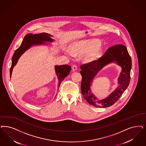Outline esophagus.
I'll use <instances>...</instances> for the list:
<instances>
[{"mask_svg": "<svg viewBox=\"0 0 146 146\" xmlns=\"http://www.w3.org/2000/svg\"><path fill=\"white\" fill-rule=\"evenodd\" d=\"M78 69V67L76 65L72 66V70L74 72V70H76Z\"/></svg>", "mask_w": 146, "mask_h": 146, "instance_id": "34e87169", "label": "esophagus"}]
</instances>
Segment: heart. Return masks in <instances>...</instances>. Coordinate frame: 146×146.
Instances as JSON below:
<instances>
[{"label": "heart", "instance_id": "obj_1", "mask_svg": "<svg viewBox=\"0 0 146 146\" xmlns=\"http://www.w3.org/2000/svg\"><path fill=\"white\" fill-rule=\"evenodd\" d=\"M100 41L98 39L84 41L75 43L70 46V52L73 55L85 54V61L92 63L97 60L103 52V47L101 45ZM72 54L70 53V55Z\"/></svg>", "mask_w": 146, "mask_h": 146}]
</instances>
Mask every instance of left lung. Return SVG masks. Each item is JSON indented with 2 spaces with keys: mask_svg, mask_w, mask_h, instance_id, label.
Returning <instances> with one entry per match:
<instances>
[{
  "mask_svg": "<svg viewBox=\"0 0 146 146\" xmlns=\"http://www.w3.org/2000/svg\"><path fill=\"white\" fill-rule=\"evenodd\" d=\"M115 62L122 68L118 79L119 85L111 95L102 100L91 92L90 86L97 73L105 65ZM82 76L81 90L82 96L88 104L97 107H107L114 104L122 95L129 84L131 68V59L127 49L123 45H116L109 48L98 60L80 66Z\"/></svg>",
  "mask_w": 146,
  "mask_h": 146,
  "instance_id": "8db88e82",
  "label": "left lung"
}]
</instances>
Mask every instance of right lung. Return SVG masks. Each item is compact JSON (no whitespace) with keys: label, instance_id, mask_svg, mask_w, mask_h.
Returning <instances> with one entry per match:
<instances>
[{"label":"right lung","instance_id":"1","mask_svg":"<svg viewBox=\"0 0 146 146\" xmlns=\"http://www.w3.org/2000/svg\"><path fill=\"white\" fill-rule=\"evenodd\" d=\"M52 35L46 33H42L40 34H27L24 37L23 41L20 46V47L15 50L12 58V65L10 68V78L12 76L13 68L16 65L18 61L26 50L29 49L33 46L41 45H47L48 44L46 42H52L54 40L51 38ZM71 70V67L68 65H55V70L56 74L59 80L58 87L60 85L61 82L67 76H68Z\"/></svg>","mask_w":146,"mask_h":146}]
</instances>
